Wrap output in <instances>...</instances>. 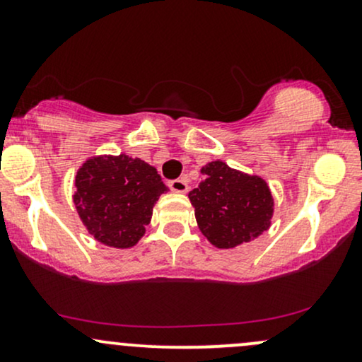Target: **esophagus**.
Masks as SVG:
<instances>
[{
  "instance_id": "esophagus-1",
  "label": "esophagus",
  "mask_w": 362,
  "mask_h": 362,
  "mask_svg": "<svg viewBox=\"0 0 362 362\" xmlns=\"http://www.w3.org/2000/svg\"><path fill=\"white\" fill-rule=\"evenodd\" d=\"M168 187H170V190H173V192H180V194H185L187 190H189V184H187L184 178H175V180H170Z\"/></svg>"
}]
</instances>
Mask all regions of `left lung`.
Listing matches in <instances>:
<instances>
[{
	"mask_svg": "<svg viewBox=\"0 0 362 362\" xmlns=\"http://www.w3.org/2000/svg\"><path fill=\"white\" fill-rule=\"evenodd\" d=\"M201 172L204 178L189 199L199 228L214 247H238L267 230L274 202L262 178L231 170L223 161L207 163Z\"/></svg>",
	"mask_w": 362,
	"mask_h": 362,
	"instance_id": "8db88e82",
	"label": "left lung"
}]
</instances>
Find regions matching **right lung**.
<instances>
[{"mask_svg": "<svg viewBox=\"0 0 362 362\" xmlns=\"http://www.w3.org/2000/svg\"><path fill=\"white\" fill-rule=\"evenodd\" d=\"M167 190L156 170L139 158L98 156L78 170L74 204L98 242L129 248L144 235L153 206Z\"/></svg>", "mask_w": 362, "mask_h": 362, "instance_id": "add662e5", "label": "right lung"}]
</instances>
